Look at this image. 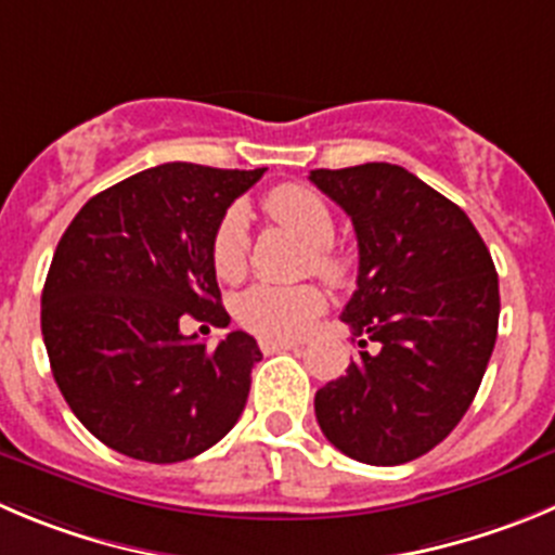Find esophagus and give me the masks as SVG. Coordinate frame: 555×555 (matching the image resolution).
Instances as JSON below:
<instances>
[{"label":"esophagus","mask_w":555,"mask_h":555,"mask_svg":"<svg viewBox=\"0 0 555 555\" xmlns=\"http://www.w3.org/2000/svg\"><path fill=\"white\" fill-rule=\"evenodd\" d=\"M295 348H298V341L260 339V350H262V353H279V350H295Z\"/></svg>","instance_id":"34e87169"}]
</instances>
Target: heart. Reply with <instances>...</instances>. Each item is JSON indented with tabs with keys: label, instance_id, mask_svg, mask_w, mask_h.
Instances as JSON below:
<instances>
[{
	"label": "heart",
	"instance_id": "obj_1",
	"mask_svg": "<svg viewBox=\"0 0 555 555\" xmlns=\"http://www.w3.org/2000/svg\"><path fill=\"white\" fill-rule=\"evenodd\" d=\"M266 210L276 224L301 237L309 246V266L318 276L331 284H345L353 271V262L341 248H336V221L328 202L304 185H279L266 196ZM210 262L219 279L235 282L243 276L248 262V210L232 205L216 224L210 237ZM235 318L243 328L268 339H289L312 325L325 309V295L314 284L276 287V284H251L235 298Z\"/></svg>",
	"mask_w": 555,
	"mask_h": 555
}]
</instances>
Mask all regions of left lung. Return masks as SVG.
Instances as JSON below:
<instances>
[{
    "instance_id": "1",
    "label": "left lung",
    "mask_w": 555,
    "mask_h": 555,
    "mask_svg": "<svg viewBox=\"0 0 555 555\" xmlns=\"http://www.w3.org/2000/svg\"><path fill=\"white\" fill-rule=\"evenodd\" d=\"M350 216L359 279L341 320L377 341L314 395L323 435L366 465L422 457L474 402L499 334V273L468 216L397 164L314 169Z\"/></svg>"
}]
</instances>
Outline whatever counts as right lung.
<instances>
[{
    "instance_id": "1",
    "label": "right lung",
    "mask_w": 555,
    "mask_h": 555,
    "mask_svg": "<svg viewBox=\"0 0 555 555\" xmlns=\"http://www.w3.org/2000/svg\"><path fill=\"white\" fill-rule=\"evenodd\" d=\"M266 169L160 164L101 191L60 237L40 298L62 397L114 452L180 463L219 443L246 408L254 336L214 350L185 318L230 325L210 262L227 207Z\"/></svg>"
}]
</instances>
